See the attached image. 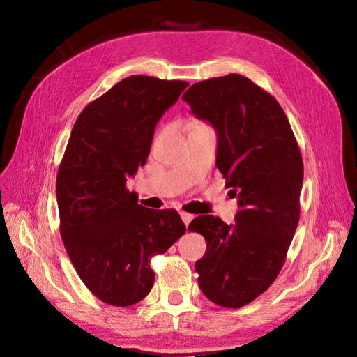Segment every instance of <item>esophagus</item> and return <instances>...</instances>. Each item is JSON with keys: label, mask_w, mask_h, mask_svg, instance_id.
I'll use <instances>...</instances> for the list:
<instances>
[{"label": "esophagus", "mask_w": 357, "mask_h": 357, "mask_svg": "<svg viewBox=\"0 0 357 357\" xmlns=\"http://www.w3.org/2000/svg\"><path fill=\"white\" fill-rule=\"evenodd\" d=\"M181 214V218H182V222H184L185 223V226L191 222V220H193V215H191V214H188V213H185V211H181L179 213Z\"/></svg>", "instance_id": "obj_1"}]
</instances>
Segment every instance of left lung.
Returning a JSON list of instances; mask_svg holds the SVG:
<instances>
[{
  "label": "left lung",
  "mask_w": 357,
  "mask_h": 357,
  "mask_svg": "<svg viewBox=\"0 0 357 357\" xmlns=\"http://www.w3.org/2000/svg\"><path fill=\"white\" fill-rule=\"evenodd\" d=\"M182 99L217 131L215 166L240 211L234 225L199 215V288L223 307L249 305L278 278L296 234L303 160L287 114L266 90L238 74L199 81Z\"/></svg>",
  "instance_id": "obj_1"
}]
</instances>
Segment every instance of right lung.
<instances>
[{"instance_id": "add662e5", "label": "right lung", "mask_w": 357, "mask_h": 357, "mask_svg": "<svg viewBox=\"0 0 357 357\" xmlns=\"http://www.w3.org/2000/svg\"><path fill=\"white\" fill-rule=\"evenodd\" d=\"M187 81L132 75L90 102L72 128L57 173L60 235L79 279L112 306L139 303L152 289L151 258L185 225L175 209H149L126 188L144 166L155 126Z\"/></svg>"}]
</instances>
